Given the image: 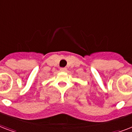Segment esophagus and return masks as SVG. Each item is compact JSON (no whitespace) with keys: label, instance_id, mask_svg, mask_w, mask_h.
Listing matches in <instances>:
<instances>
[{"label":"esophagus","instance_id":"1","mask_svg":"<svg viewBox=\"0 0 132 132\" xmlns=\"http://www.w3.org/2000/svg\"><path fill=\"white\" fill-rule=\"evenodd\" d=\"M60 70L62 71V72H66V70H67V68L66 67H64V68H60Z\"/></svg>","mask_w":132,"mask_h":132}]
</instances>
